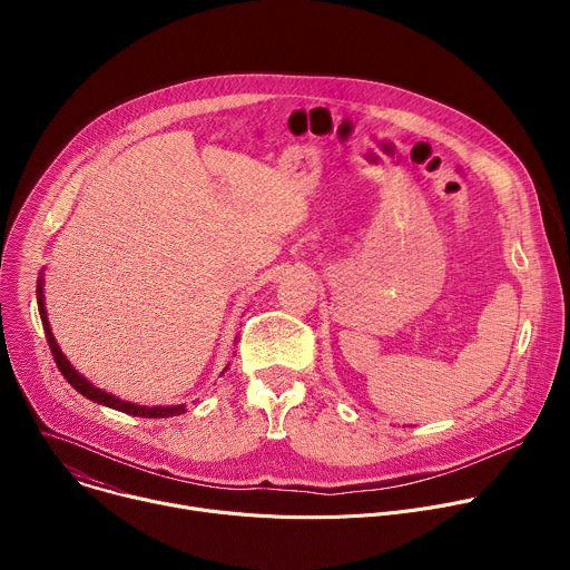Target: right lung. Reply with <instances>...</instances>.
Instances as JSON below:
<instances>
[{
  "instance_id": "obj_1",
  "label": "right lung",
  "mask_w": 570,
  "mask_h": 570,
  "mask_svg": "<svg viewBox=\"0 0 570 570\" xmlns=\"http://www.w3.org/2000/svg\"><path fill=\"white\" fill-rule=\"evenodd\" d=\"M38 311H40V317H42V327H45V334H47V343L51 347V354L56 358V365L58 370L62 372V376L71 383V387L76 392H80L83 396H88L90 401L95 403H101V405H108V409L112 411H119V413H126V415H132V417H148V420H157V417H176V415H183L187 411L185 403H178V405H139V403H130V401H124L101 387H97L95 383H90L83 374H80L69 361L67 356L60 352L53 334H51V324H49V317H47V306H45V268L40 271V277H38ZM229 363L225 365L223 372H227Z\"/></svg>"
}]
</instances>
